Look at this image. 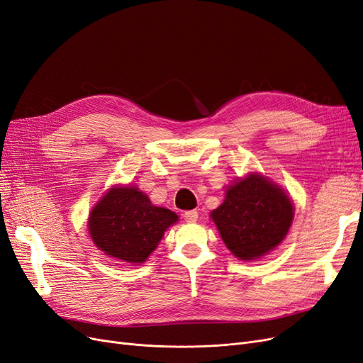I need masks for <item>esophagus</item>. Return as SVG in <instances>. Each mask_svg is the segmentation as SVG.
I'll use <instances>...</instances> for the list:
<instances>
[{
    "instance_id": "34e87169",
    "label": "esophagus",
    "mask_w": 363,
    "mask_h": 363,
    "mask_svg": "<svg viewBox=\"0 0 363 363\" xmlns=\"http://www.w3.org/2000/svg\"><path fill=\"white\" fill-rule=\"evenodd\" d=\"M183 218L186 222H196L198 219V211L196 210H187L183 213Z\"/></svg>"
}]
</instances>
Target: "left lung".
Returning <instances> with one entry per match:
<instances>
[{
	"label": "left lung",
	"mask_w": 363,
	"mask_h": 363,
	"mask_svg": "<svg viewBox=\"0 0 363 363\" xmlns=\"http://www.w3.org/2000/svg\"><path fill=\"white\" fill-rule=\"evenodd\" d=\"M293 204L281 187L259 174L237 180L211 211L222 240L240 259H255L277 247L289 233Z\"/></svg>",
	"instance_id": "obj_1"
}]
</instances>
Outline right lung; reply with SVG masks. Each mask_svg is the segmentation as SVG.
I'll return each instance as SVG.
<instances>
[{
    "label": "right lung",
    "instance_id": "obj_1",
    "mask_svg": "<svg viewBox=\"0 0 363 363\" xmlns=\"http://www.w3.org/2000/svg\"><path fill=\"white\" fill-rule=\"evenodd\" d=\"M177 219L174 211L153 206L136 187L116 186L91 210L89 231L94 245L106 255L143 262Z\"/></svg>",
    "mask_w": 363,
    "mask_h": 363
}]
</instances>
